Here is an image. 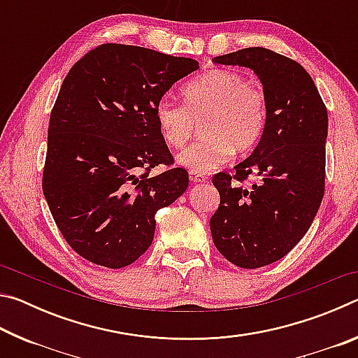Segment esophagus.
<instances>
[{
	"instance_id": "esophagus-1",
	"label": "esophagus",
	"mask_w": 358,
	"mask_h": 358,
	"mask_svg": "<svg viewBox=\"0 0 358 358\" xmlns=\"http://www.w3.org/2000/svg\"><path fill=\"white\" fill-rule=\"evenodd\" d=\"M189 180H191V183H194V185L207 183V177H205L203 173H199V172H194V171L189 172Z\"/></svg>"
}]
</instances>
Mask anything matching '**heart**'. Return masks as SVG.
Instances as JSON below:
<instances>
[{
	"mask_svg": "<svg viewBox=\"0 0 358 358\" xmlns=\"http://www.w3.org/2000/svg\"><path fill=\"white\" fill-rule=\"evenodd\" d=\"M185 104L161 98L155 120L162 141L181 148L202 123L203 137L177 156L189 171L203 173L226 164L235 153L256 147L266 124V94L237 71L216 69L183 87Z\"/></svg>",
	"mask_w": 358,
	"mask_h": 358,
	"instance_id": "obj_1",
	"label": "heart"
}]
</instances>
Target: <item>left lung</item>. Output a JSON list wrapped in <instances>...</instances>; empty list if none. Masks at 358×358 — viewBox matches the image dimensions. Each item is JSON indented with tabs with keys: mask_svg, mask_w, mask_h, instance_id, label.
I'll return each mask as SVG.
<instances>
[{
	"mask_svg": "<svg viewBox=\"0 0 358 358\" xmlns=\"http://www.w3.org/2000/svg\"><path fill=\"white\" fill-rule=\"evenodd\" d=\"M215 63L256 72L266 94V124L252 155L220 172L221 202L210 220L213 243L229 262L259 268L286 256L308 232L325 189L329 117L311 76L264 47L241 48ZM250 174L259 181L241 183Z\"/></svg>",
	"mask_w": 358,
	"mask_h": 358,
	"instance_id": "8db88e82",
	"label": "left lung"
}]
</instances>
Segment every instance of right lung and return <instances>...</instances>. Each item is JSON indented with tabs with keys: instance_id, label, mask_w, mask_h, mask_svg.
Here are the masks:
<instances>
[{
	"instance_id": "1",
	"label": "right lung",
	"mask_w": 358,
	"mask_h": 358,
	"mask_svg": "<svg viewBox=\"0 0 358 358\" xmlns=\"http://www.w3.org/2000/svg\"><path fill=\"white\" fill-rule=\"evenodd\" d=\"M196 69L192 58L102 44L66 76L50 113L42 191L59 232L78 256L123 268L148 250L157 210L186 191L172 166L155 106Z\"/></svg>"
}]
</instances>
